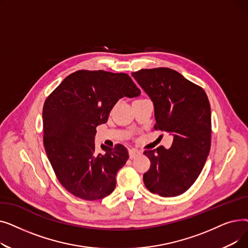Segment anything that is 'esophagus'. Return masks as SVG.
Returning <instances> with one entry per match:
<instances>
[{"mask_svg":"<svg viewBox=\"0 0 248 248\" xmlns=\"http://www.w3.org/2000/svg\"><path fill=\"white\" fill-rule=\"evenodd\" d=\"M140 154H141L140 151H139L137 149H132V150H129V158L135 159L136 157H138V155H140Z\"/></svg>","mask_w":248,"mask_h":248,"instance_id":"34e87169","label":"esophagus"}]
</instances>
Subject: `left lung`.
<instances>
[{"instance_id": "8db88e82", "label": "left lung", "mask_w": 248, "mask_h": 248, "mask_svg": "<svg viewBox=\"0 0 248 248\" xmlns=\"http://www.w3.org/2000/svg\"><path fill=\"white\" fill-rule=\"evenodd\" d=\"M133 77L155 108V129L174 136L170 149L144 154L151 161L144 174L147 189L162 197L185 193L199 177L211 146V108L202 87L170 68L140 69Z\"/></svg>"}]
</instances>
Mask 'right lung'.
I'll list each match as a JSON object with an SVG mask.
<instances>
[{
    "label": "right lung",
    "instance_id": "1",
    "mask_svg": "<svg viewBox=\"0 0 248 248\" xmlns=\"http://www.w3.org/2000/svg\"><path fill=\"white\" fill-rule=\"evenodd\" d=\"M140 90L126 73L78 70L46 98L43 142L61 185L83 200H99L115 188L117 171L128 159L126 148L101 146L95 152L96 126L108 122L120 98L136 97Z\"/></svg>",
    "mask_w": 248,
    "mask_h": 248
}]
</instances>
